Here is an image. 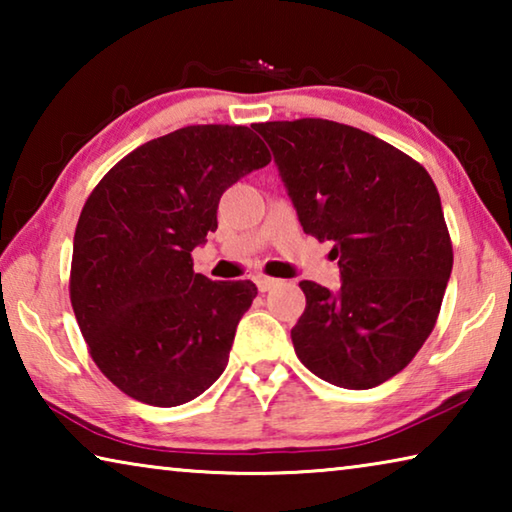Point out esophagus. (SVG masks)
I'll return each instance as SVG.
<instances>
[{
	"instance_id": "esophagus-1",
	"label": "esophagus",
	"mask_w": 512,
	"mask_h": 512,
	"mask_svg": "<svg viewBox=\"0 0 512 512\" xmlns=\"http://www.w3.org/2000/svg\"><path fill=\"white\" fill-rule=\"evenodd\" d=\"M255 284H257V289L264 293V291H271L277 284V280H273V277H266V275H257Z\"/></svg>"
}]
</instances>
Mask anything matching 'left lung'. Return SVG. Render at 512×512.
<instances>
[{"label": "left lung", "instance_id": "1", "mask_svg": "<svg viewBox=\"0 0 512 512\" xmlns=\"http://www.w3.org/2000/svg\"><path fill=\"white\" fill-rule=\"evenodd\" d=\"M302 230L332 241L341 287L302 280L291 341L329 384L366 391L411 363L436 325L454 253L438 189L420 162L329 119L266 121Z\"/></svg>", "mask_w": 512, "mask_h": 512}]
</instances>
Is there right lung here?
<instances>
[{
	"label": "right lung",
	"instance_id": "add662e5",
	"mask_svg": "<svg viewBox=\"0 0 512 512\" xmlns=\"http://www.w3.org/2000/svg\"><path fill=\"white\" fill-rule=\"evenodd\" d=\"M271 162L248 126H187L137 146L83 205L69 298L99 370L121 393L178 406L228 366L250 280L194 273L228 187Z\"/></svg>",
	"mask_w": 512,
	"mask_h": 512
}]
</instances>
